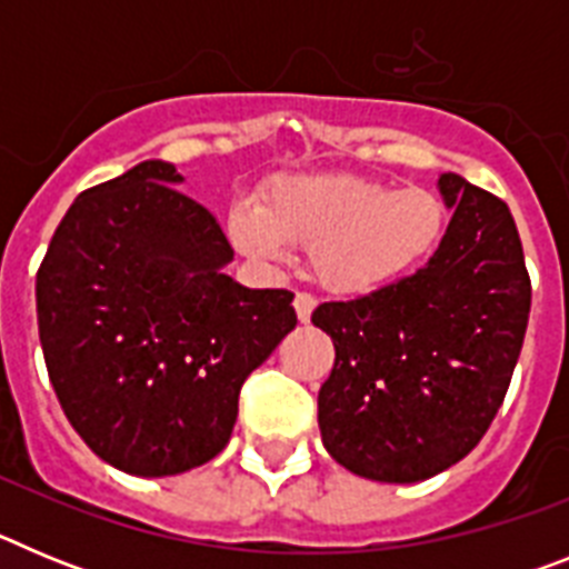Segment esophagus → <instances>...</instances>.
<instances>
[{
    "mask_svg": "<svg viewBox=\"0 0 569 569\" xmlns=\"http://www.w3.org/2000/svg\"><path fill=\"white\" fill-rule=\"evenodd\" d=\"M293 308H296V316H299V321H305V325H308L310 316H313V310H316V299L310 293H296Z\"/></svg>",
    "mask_w": 569,
    "mask_h": 569,
    "instance_id": "obj_1",
    "label": "esophagus"
}]
</instances>
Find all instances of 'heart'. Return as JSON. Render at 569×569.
I'll return each mask as SVG.
<instances>
[{
    "label": "heart",
    "mask_w": 569,
    "mask_h": 569,
    "mask_svg": "<svg viewBox=\"0 0 569 569\" xmlns=\"http://www.w3.org/2000/svg\"><path fill=\"white\" fill-rule=\"evenodd\" d=\"M447 208L433 190L350 173L281 176L259 204L230 210V239L250 259L281 264L293 244L310 248L321 284L370 293L413 273L439 248Z\"/></svg>",
    "instance_id": "obj_1"
}]
</instances>
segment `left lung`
Masks as SVG:
<instances>
[{
  "label": "left lung",
  "instance_id": "obj_1",
  "mask_svg": "<svg viewBox=\"0 0 569 569\" xmlns=\"http://www.w3.org/2000/svg\"><path fill=\"white\" fill-rule=\"evenodd\" d=\"M439 190L453 219L425 268L313 310L336 347L319 390L321 441L341 467L387 485L430 479L479 445L530 319L510 208L459 173H441Z\"/></svg>",
  "mask_w": 569,
  "mask_h": 569
}]
</instances>
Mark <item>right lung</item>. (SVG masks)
<instances>
[{
  "mask_svg": "<svg viewBox=\"0 0 569 569\" xmlns=\"http://www.w3.org/2000/svg\"><path fill=\"white\" fill-rule=\"evenodd\" d=\"M162 159L79 193L37 273L50 385L102 461L179 476L224 450L239 390L296 328L290 290L224 273L233 248Z\"/></svg>",
  "mask_w": 569,
  "mask_h": 569,
  "instance_id": "add662e5",
  "label": "right lung"
}]
</instances>
